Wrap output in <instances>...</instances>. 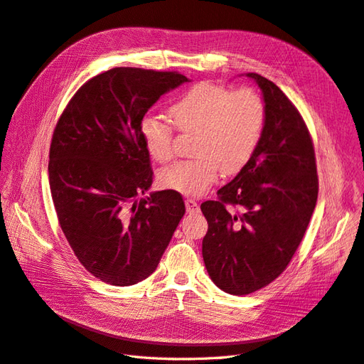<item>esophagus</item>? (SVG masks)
Segmentation results:
<instances>
[{
	"mask_svg": "<svg viewBox=\"0 0 364 364\" xmlns=\"http://www.w3.org/2000/svg\"><path fill=\"white\" fill-rule=\"evenodd\" d=\"M185 206H186V213H190V214L199 213V209H200L199 203H197L194 199H186L185 200Z\"/></svg>",
	"mask_w": 364,
	"mask_h": 364,
	"instance_id": "1",
	"label": "esophagus"
}]
</instances>
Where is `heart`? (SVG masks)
Segmentation results:
<instances>
[{
    "label": "heart",
    "instance_id": "b5f03b06",
    "mask_svg": "<svg viewBox=\"0 0 364 364\" xmlns=\"http://www.w3.org/2000/svg\"><path fill=\"white\" fill-rule=\"evenodd\" d=\"M168 114L182 134H196L190 161L176 162L159 174L165 188L185 196H200L223 168L226 174L240 171L257 150L262 135L266 107L252 87H229L202 82L174 102ZM139 134L150 155L159 162L173 158L174 128L167 119L146 114Z\"/></svg>",
    "mask_w": 364,
    "mask_h": 364
}]
</instances>
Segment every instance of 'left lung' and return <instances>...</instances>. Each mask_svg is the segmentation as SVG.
<instances>
[{
	"label": "left lung",
	"mask_w": 364,
	"mask_h": 364,
	"mask_svg": "<svg viewBox=\"0 0 364 364\" xmlns=\"http://www.w3.org/2000/svg\"><path fill=\"white\" fill-rule=\"evenodd\" d=\"M246 75L262 91L261 139L249 162L217 191L218 199L200 205L208 222L205 267L218 289L235 296L266 287L287 269L318 193L313 139L299 111L266 77Z\"/></svg>",
	"instance_id": "left-lung-1"
}]
</instances>
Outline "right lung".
<instances>
[{"mask_svg": "<svg viewBox=\"0 0 364 364\" xmlns=\"http://www.w3.org/2000/svg\"><path fill=\"white\" fill-rule=\"evenodd\" d=\"M185 82L174 71L112 68L74 94L53 132L48 179L59 225L103 282L127 287L150 277L185 214L178 191L138 200L153 182L139 121Z\"/></svg>", "mask_w": 364, "mask_h": 364, "instance_id": "add662e5", "label": "right lung"}]
</instances>
